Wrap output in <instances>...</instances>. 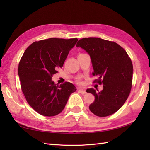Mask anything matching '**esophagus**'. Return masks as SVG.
<instances>
[{
    "label": "esophagus",
    "mask_w": 150,
    "mask_h": 150,
    "mask_svg": "<svg viewBox=\"0 0 150 150\" xmlns=\"http://www.w3.org/2000/svg\"><path fill=\"white\" fill-rule=\"evenodd\" d=\"M78 92L81 94H85L86 93V90H84V89H82V88H78Z\"/></svg>",
    "instance_id": "34e87169"
}]
</instances>
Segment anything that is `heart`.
I'll return each mask as SVG.
<instances>
[{
    "instance_id": "b5f03b06",
    "label": "heart",
    "mask_w": 150,
    "mask_h": 150,
    "mask_svg": "<svg viewBox=\"0 0 150 150\" xmlns=\"http://www.w3.org/2000/svg\"><path fill=\"white\" fill-rule=\"evenodd\" d=\"M77 82H78V83H81V79L80 78H79L78 79H77Z\"/></svg>"
}]
</instances>
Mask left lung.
<instances>
[{
  "label": "left lung",
  "instance_id": "1",
  "mask_svg": "<svg viewBox=\"0 0 150 150\" xmlns=\"http://www.w3.org/2000/svg\"><path fill=\"white\" fill-rule=\"evenodd\" d=\"M90 55L94 71L98 79L95 83L103 84L99 91L93 88L86 92L95 96L89 108L95 115L107 117L117 112L128 98L132 86L133 64L130 57L117 43L97 37L83 38L78 41Z\"/></svg>",
  "mask_w": 150,
  "mask_h": 150
}]
</instances>
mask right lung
<instances>
[{"label":"right lung","instance_id":"obj_1","mask_svg":"<svg viewBox=\"0 0 150 150\" xmlns=\"http://www.w3.org/2000/svg\"><path fill=\"white\" fill-rule=\"evenodd\" d=\"M77 40L50 38L35 41L25 50L18 66L21 90L38 113L47 117L59 114L70 95L77 90L71 82L57 85L52 78Z\"/></svg>","mask_w":150,"mask_h":150}]
</instances>
